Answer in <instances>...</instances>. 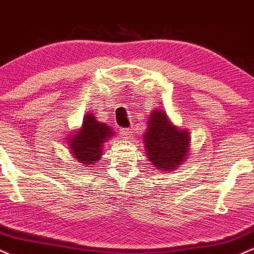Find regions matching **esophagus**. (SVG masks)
<instances>
[{
	"mask_svg": "<svg viewBox=\"0 0 254 254\" xmlns=\"http://www.w3.org/2000/svg\"><path fill=\"white\" fill-rule=\"evenodd\" d=\"M120 135L124 139L129 138L132 135V129L130 128H120Z\"/></svg>",
	"mask_w": 254,
	"mask_h": 254,
	"instance_id": "obj_1",
	"label": "esophagus"
}]
</instances>
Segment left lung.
Instances as JSON below:
<instances>
[{"instance_id": "1", "label": "left lung", "mask_w": 254, "mask_h": 254, "mask_svg": "<svg viewBox=\"0 0 254 254\" xmlns=\"http://www.w3.org/2000/svg\"><path fill=\"white\" fill-rule=\"evenodd\" d=\"M146 156L158 170H173L189 155V132L178 129L161 110L151 113L146 133L144 135Z\"/></svg>"}]
</instances>
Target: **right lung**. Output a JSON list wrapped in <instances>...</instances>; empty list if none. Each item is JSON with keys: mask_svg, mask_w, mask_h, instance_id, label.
Masks as SVG:
<instances>
[{"mask_svg": "<svg viewBox=\"0 0 254 254\" xmlns=\"http://www.w3.org/2000/svg\"><path fill=\"white\" fill-rule=\"evenodd\" d=\"M112 128L101 124L92 114L85 116L81 129L75 135H70L69 149L81 167H92L103 153L105 140L113 136Z\"/></svg>", "mask_w": 254, "mask_h": 254, "instance_id": "obj_1", "label": "right lung"}]
</instances>
